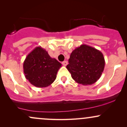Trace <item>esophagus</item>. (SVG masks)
Returning a JSON list of instances; mask_svg holds the SVG:
<instances>
[{"label":"esophagus","instance_id":"34e87169","mask_svg":"<svg viewBox=\"0 0 127 127\" xmlns=\"http://www.w3.org/2000/svg\"><path fill=\"white\" fill-rule=\"evenodd\" d=\"M67 64H68V63L67 61H64V62H63L62 63V64L64 66H66V65H67Z\"/></svg>","mask_w":127,"mask_h":127}]
</instances>
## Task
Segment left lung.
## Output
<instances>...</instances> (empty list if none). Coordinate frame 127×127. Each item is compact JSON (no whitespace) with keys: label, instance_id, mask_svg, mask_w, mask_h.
<instances>
[{"label":"left lung","instance_id":"1","mask_svg":"<svg viewBox=\"0 0 127 127\" xmlns=\"http://www.w3.org/2000/svg\"><path fill=\"white\" fill-rule=\"evenodd\" d=\"M66 68L73 79L84 85H92L99 79L104 70L105 61L98 49L83 44L71 53Z\"/></svg>","mask_w":127,"mask_h":127}]
</instances>
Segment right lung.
<instances>
[{
    "label": "right lung",
    "mask_w": 127,
    "mask_h": 127,
    "mask_svg": "<svg viewBox=\"0 0 127 127\" xmlns=\"http://www.w3.org/2000/svg\"><path fill=\"white\" fill-rule=\"evenodd\" d=\"M62 64L49 56L41 46H37L26 57L23 70L26 78L31 84L44 88L54 82Z\"/></svg>",
    "instance_id": "right-lung-1"
}]
</instances>
